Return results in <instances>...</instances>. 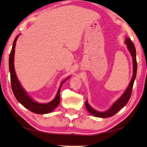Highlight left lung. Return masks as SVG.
Masks as SVG:
<instances>
[{
	"label": "left lung",
	"instance_id": "left-lung-1",
	"mask_svg": "<svg viewBox=\"0 0 147 147\" xmlns=\"http://www.w3.org/2000/svg\"><path fill=\"white\" fill-rule=\"evenodd\" d=\"M125 44L126 45L127 49L130 52V53L132 58L133 62V76L131 79V81L128 88H126L125 91L124 92L123 94L114 102L111 106L108 109H107L105 111H99L94 109V108L89 105L88 101L87 100L86 101V107L88 111L92 115H93L96 117H100V118H107L109 117L115 115L118 111L122 109L123 107L128 103L129 99L130 98L131 91H132V88L134 86V81H135L136 74H137V68H138V64H137L136 61V51L135 46L133 43V42L131 41V39L129 38H126L125 39Z\"/></svg>",
	"mask_w": 147,
	"mask_h": 147
}]
</instances>
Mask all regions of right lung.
<instances>
[{"label":"right lung","instance_id":"add662e5","mask_svg":"<svg viewBox=\"0 0 147 147\" xmlns=\"http://www.w3.org/2000/svg\"><path fill=\"white\" fill-rule=\"evenodd\" d=\"M20 35V34H19ZM19 35L16 36L13 41V46L11 51V53L9 54V73H10V78H11V89L13 91V93L16 96L17 101L20 104H21L24 107H25L28 110L32 111L37 114H46L49 113L54 111L57 106H58L60 102V89L61 88L62 84L65 82L70 78V76L67 77L61 83L58 91L57 92V94L53 100L49 102L48 103H40L34 100L30 96L28 95L27 92L24 90L23 86H21L19 80L17 78L16 71L14 67V54H15V48L16 45V41L17 38L19 36Z\"/></svg>","mask_w":147,"mask_h":147}]
</instances>
